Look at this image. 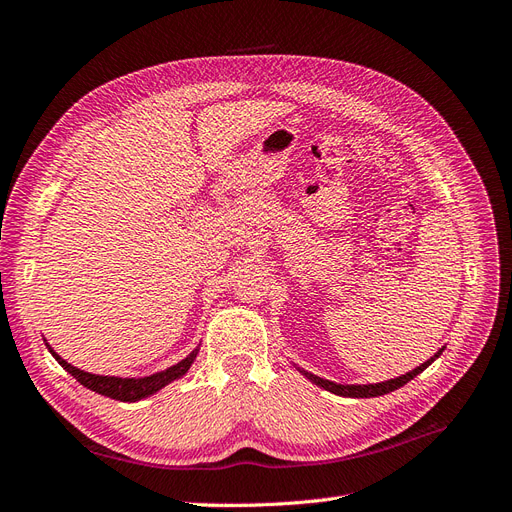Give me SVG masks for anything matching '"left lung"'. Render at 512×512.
I'll return each instance as SVG.
<instances>
[{"instance_id":"1","label":"left lung","mask_w":512,"mask_h":512,"mask_svg":"<svg viewBox=\"0 0 512 512\" xmlns=\"http://www.w3.org/2000/svg\"><path fill=\"white\" fill-rule=\"evenodd\" d=\"M442 350H444V348H440V350H438L436 354H433L431 359H427L423 365H418L416 369L408 371V374L391 378V380H384V382H376V384H337V382H331V380H324V378H320V376L309 374V371H305V369H301V367H297V369L301 371V374H303L309 382H314L316 386H320V389L329 391V393H335V395H339V397H380V395H386V393H391V391L399 389V386L408 384L412 378H416L418 374H421V371H425L433 361L438 359V356L442 354Z\"/></svg>"}]
</instances>
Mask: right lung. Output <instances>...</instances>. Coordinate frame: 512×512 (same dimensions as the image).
Masks as SVG:
<instances>
[{"label":"right lung","mask_w":512,"mask_h":512,"mask_svg":"<svg viewBox=\"0 0 512 512\" xmlns=\"http://www.w3.org/2000/svg\"><path fill=\"white\" fill-rule=\"evenodd\" d=\"M44 344H46V339H44ZM46 348H49V352L55 356V361L64 367L70 376H74L83 386H87L89 391H96L104 397H111L117 401H128V404L158 393L160 389H164L166 384L183 378L185 374H188V369L192 367V363L196 361V354H198V348H194L183 361L175 363L173 367H168L164 371H158V374L143 376V378H119V376L89 374V371H83V369L74 367L68 361L61 359V356L49 344H46Z\"/></svg>","instance_id":"1"}]
</instances>
